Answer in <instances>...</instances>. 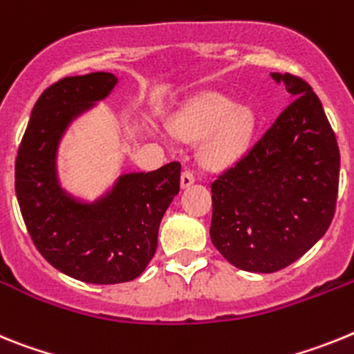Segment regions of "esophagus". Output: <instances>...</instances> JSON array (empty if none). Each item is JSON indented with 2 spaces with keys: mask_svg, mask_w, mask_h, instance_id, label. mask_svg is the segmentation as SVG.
<instances>
[{
  "mask_svg": "<svg viewBox=\"0 0 354 354\" xmlns=\"http://www.w3.org/2000/svg\"><path fill=\"white\" fill-rule=\"evenodd\" d=\"M194 174L190 173V171H183V173H181V189H189L190 185H194Z\"/></svg>",
  "mask_w": 354,
  "mask_h": 354,
  "instance_id": "obj_1",
  "label": "esophagus"
}]
</instances>
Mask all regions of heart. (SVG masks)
I'll use <instances>...</instances> for the list:
<instances>
[{"label": "heart", "instance_id": "obj_1", "mask_svg": "<svg viewBox=\"0 0 354 354\" xmlns=\"http://www.w3.org/2000/svg\"><path fill=\"white\" fill-rule=\"evenodd\" d=\"M257 122L250 104H235L221 92H205L174 115L171 130L187 142L205 137L199 160L205 167L221 171L235 165L250 149Z\"/></svg>", "mask_w": 354, "mask_h": 354}]
</instances>
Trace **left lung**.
<instances>
[{
    "label": "left lung",
    "mask_w": 354,
    "mask_h": 354,
    "mask_svg": "<svg viewBox=\"0 0 354 354\" xmlns=\"http://www.w3.org/2000/svg\"><path fill=\"white\" fill-rule=\"evenodd\" d=\"M292 103L248 155L212 183V244L236 269L276 272L330 228L340 153L321 100L297 76L270 73Z\"/></svg>",
    "instance_id": "obj_1"
}]
</instances>
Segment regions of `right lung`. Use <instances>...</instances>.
<instances>
[{
	"mask_svg": "<svg viewBox=\"0 0 354 354\" xmlns=\"http://www.w3.org/2000/svg\"><path fill=\"white\" fill-rule=\"evenodd\" d=\"M112 73L67 76L37 100L15 160V194L37 250L55 269L94 285L131 281L151 262L158 226L180 192L178 162L122 173L94 199L67 190L58 149L69 126L112 94Z\"/></svg>",
	"mask_w": 354,
	"mask_h": 354,
	"instance_id": "add662e5",
	"label": "right lung"
}]
</instances>
